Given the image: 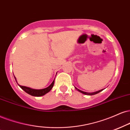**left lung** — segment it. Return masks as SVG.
<instances>
[{
	"instance_id": "obj_1",
	"label": "left lung",
	"mask_w": 130,
	"mask_h": 130,
	"mask_svg": "<svg viewBox=\"0 0 130 130\" xmlns=\"http://www.w3.org/2000/svg\"><path fill=\"white\" fill-rule=\"evenodd\" d=\"M76 90H77L78 91H79V92H80V93H82L84 94H86V95H90V96H91V95H94V94H98V93H100V92L102 91L103 90H104V89H103V90H99V91H98L94 92V93H87V92H84V91H81V90H79V89L76 88Z\"/></svg>"
}]
</instances>
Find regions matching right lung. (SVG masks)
Listing matches in <instances>:
<instances>
[{
    "label": "right lung",
    "mask_w": 130,
    "mask_h": 130,
    "mask_svg": "<svg viewBox=\"0 0 130 130\" xmlns=\"http://www.w3.org/2000/svg\"><path fill=\"white\" fill-rule=\"evenodd\" d=\"M14 78H15V81H16V79H15V77H14ZM16 82H17V81H16ZM54 80H53V82L51 83V84L49 86V87H48L47 88H46L41 89V90H35V89H32V88H29V87H24V86H21V85H19V84L18 85H19V87H20V88L22 89L23 91H25L26 93L29 94L31 95V96L39 97V96H43V95H45V94L48 93V92H49L52 89L53 86H54Z\"/></svg>",
    "instance_id": "1"
}]
</instances>
